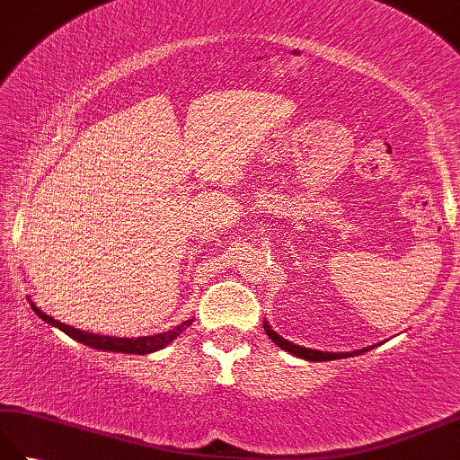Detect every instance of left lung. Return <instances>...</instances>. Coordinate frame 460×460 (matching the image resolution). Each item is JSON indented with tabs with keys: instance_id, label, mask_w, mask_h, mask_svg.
Returning a JSON list of instances; mask_svg holds the SVG:
<instances>
[{
	"instance_id": "obj_1",
	"label": "left lung",
	"mask_w": 460,
	"mask_h": 460,
	"mask_svg": "<svg viewBox=\"0 0 460 460\" xmlns=\"http://www.w3.org/2000/svg\"><path fill=\"white\" fill-rule=\"evenodd\" d=\"M262 326H265V332L267 336L275 341L277 346H280L282 349L290 351V354H295L302 359H308V361H330V359H340V358H348V356H359L364 354V351L371 349V348H366V349H358V351H348V354H330V351H318V349H308V348H302V346H296L292 344V341L280 338L275 330H270L267 322H262Z\"/></svg>"
}]
</instances>
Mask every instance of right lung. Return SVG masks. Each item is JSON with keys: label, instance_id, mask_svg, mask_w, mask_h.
<instances>
[{"label": "right lung", "instance_id": "obj_1", "mask_svg": "<svg viewBox=\"0 0 460 460\" xmlns=\"http://www.w3.org/2000/svg\"><path fill=\"white\" fill-rule=\"evenodd\" d=\"M31 308L35 310V314L45 320L47 324L57 326L58 330H63L66 336L75 338L76 341H83V344L96 348V349H106V351H122V354H150V351L155 349H162L164 346H168L172 340L178 338L181 332L191 326L193 318L181 322L180 326H175L170 332H162V334H155V336H142V338H111V336H99V334H91V332H83V330H76L73 326H66L63 322H58L51 316H47L45 312L39 310L35 305H31Z\"/></svg>", "mask_w": 460, "mask_h": 460}]
</instances>
